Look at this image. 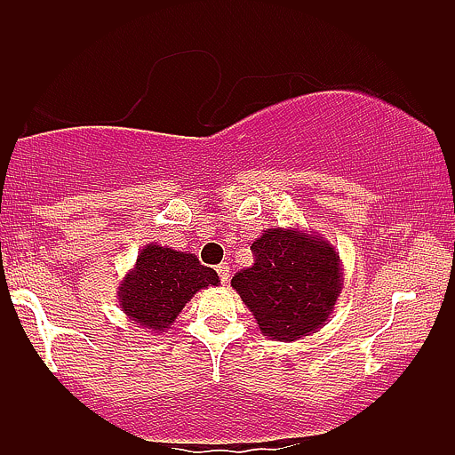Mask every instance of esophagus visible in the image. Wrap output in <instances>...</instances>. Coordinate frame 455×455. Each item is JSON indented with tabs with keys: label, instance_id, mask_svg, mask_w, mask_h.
<instances>
[{
	"label": "esophagus",
	"instance_id": "esophagus-1",
	"mask_svg": "<svg viewBox=\"0 0 455 455\" xmlns=\"http://www.w3.org/2000/svg\"><path fill=\"white\" fill-rule=\"evenodd\" d=\"M218 276H220V283H228V264H220L216 266Z\"/></svg>",
	"mask_w": 455,
	"mask_h": 455
}]
</instances>
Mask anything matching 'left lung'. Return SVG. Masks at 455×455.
Listing matches in <instances>:
<instances>
[{"mask_svg": "<svg viewBox=\"0 0 455 455\" xmlns=\"http://www.w3.org/2000/svg\"><path fill=\"white\" fill-rule=\"evenodd\" d=\"M253 264L231 284L256 316L259 331L295 341L316 331L341 291L339 256L323 239L299 231H266L253 241Z\"/></svg>", "mask_w": 455, "mask_h": 455, "instance_id": "obj_1", "label": "left lung"}]
</instances>
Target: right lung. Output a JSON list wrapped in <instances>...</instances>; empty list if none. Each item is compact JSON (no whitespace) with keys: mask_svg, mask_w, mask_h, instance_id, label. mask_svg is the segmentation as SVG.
Listing matches in <instances>:
<instances>
[{"mask_svg":"<svg viewBox=\"0 0 455 455\" xmlns=\"http://www.w3.org/2000/svg\"><path fill=\"white\" fill-rule=\"evenodd\" d=\"M210 284H218L216 270L199 264L193 253L148 245L120 287V306L135 323L166 331L196 291Z\"/></svg>","mask_w":455,"mask_h":455,"instance_id":"add662e5","label":"right lung"}]
</instances>
